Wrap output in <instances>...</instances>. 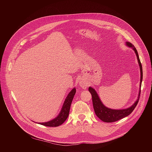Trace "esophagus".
<instances>
[{"instance_id": "esophagus-1", "label": "esophagus", "mask_w": 152, "mask_h": 152, "mask_svg": "<svg viewBox=\"0 0 152 152\" xmlns=\"http://www.w3.org/2000/svg\"><path fill=\"white\" fill-rule=\"evenodd\" d=\"M81 86H82V87H83V88H86L87 86V84H86V83H82V84H81Z\"/></svg>"}]
</instances>
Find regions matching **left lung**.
<instances>
[{
	"instance_id": "1",
	"label": "left lung",
	"mask_w": 152,
	"mask_h": 152,
	"mask_svg": "<svg viewBox=\"0 0 152 152\" xmlns=\"http://www.w3.org/2000/svg\"><path fill=\"white\" fill-rule=\"evenodd\" d=\"M126 45L129 47L130 48H132V49L134 51L136 57L137 58V61L139 63V65L140 66V91L138 95L137 99L136 101L134 103L133 105H132L130 107L127 109H112L106 107L102 102H101L100 98H99V96L98 95L96 92L95 90L92 88V87H89L88 91L92 95V104L93 107L94 109L95 113L96 115L103 122H116L117 121H119L128 115H129L130 113L133 112V110L136 108V105H137V103L139 102L140 95V88L143 79V70H142V66L140 63L139 55L137 53V51L135 48V47L129 42H126Z\"/></svg>"
}]
</instances>
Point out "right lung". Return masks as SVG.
<instances>
[{
    "instance_id": "add662e5",
    "label": "right lung",
    "mask_w": 152,
    "mask_h": 152,
    "mask_svg": "<svg viewBox=\"0 0 152 152\" xmlns=\"http://www.w3.org/2000/svg\"><path fill=\"white\" fill-rule=\"evenodd\" d=\"M75 92L76 89L74 88L68 94L66 98H65L62 109L57 117L50 121L44 123H39V124L48 127H57L63 124L68 116L71 104L73 98L75 94Z\"/></svg>"
}]
</instances>
